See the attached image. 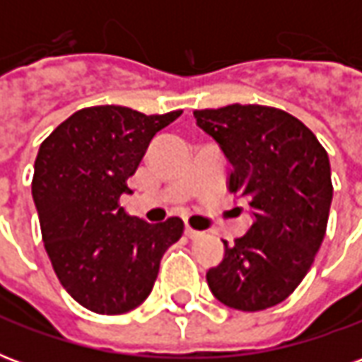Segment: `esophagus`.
<instances>
[{"mask_svg":"<svg viewBox=\"0 0 362 362\" xmlns=\"http://www.w3.org/2000/svg\"><path fill=\"white\" fill-rule=\"evenodd\" d=\"M184 233H186V236H188V238H192V240H196V238H199V236H202V233H199V230H194L192 227H186V230H184Z\"/></svg>","mask_w":362,"mask_h":362,"instance_id":"34e87169","label":"esophagus"}]
</instances>
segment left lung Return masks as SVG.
Listing matches in <instances>:
<instances>
[{
  "label": "left lung",
  "instance_id": "1",
  "mask_svg": "<svg viewBox=\"0 0 362 362\" xmlns=\"http://www.w3.org/2000/svg\"><path fill=\"white\" fill-rule=\"evenodd\" d=\"M230 163L228 189L246 199L248 233L225 244L207 285L230 308L283 303L304 279L326 236L334 196L326 149L300 119L262 104L194 110Z\"/></svg>",
  "mask_w": 362,
  "mask_h": 362
}]
</instances>
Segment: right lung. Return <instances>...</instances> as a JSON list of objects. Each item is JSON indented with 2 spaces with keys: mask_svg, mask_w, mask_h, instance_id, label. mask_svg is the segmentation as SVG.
<instances>
[{
  "mask_svg": "<svg viewBox=\"0 0 362 362\" xmlns=\"http://www.w3.org/2000/svg\"><path fill=\"white\" fill-rule=\"evenodd\" d=\"M180 114L90 106L62 122L38 149L33 199L44 248L59 283L87 310L124 314L139 306L163 254L182 236L178 217L151 225L119 205L151 139Z\"/></svg>",
  "mask_w": 362,
  "mask_h": 362,
  "instance_id": "1",
  "label": "right lung"
}]
</instances>
